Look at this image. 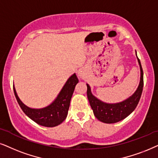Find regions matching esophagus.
I'll return each mask as SVG.
<instances>
[{"label":"esophagus","mask_w":158,"mask_h":158,"mask_svg":"<svg viewBox=\"0 0 158 158\" xmlns=\"http://www.w3.org/2000/svg\"><path fill=\"white\" fill-rule=\"evenodd\" d=\"M77 74L80 78H83L85 76V71L83 69H79L77 71Z\"/></svg>","instance_id":"esophagus-1"}]
</instances>
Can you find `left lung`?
I'll return each mask as SVG.
<instances>
[{"mask_svg": "<svg viewBox=\"0 0 158 158\" xmlns=\"http://www.w3.org/2000/svg\"><path fill=\"white\" fill-rule=\"evenodd\" d=\"M136 58L140 69V80L136 91L126 100L115 103H108L96 98L92 93L90 86L87 84V98L93 113L99 121L106 123H115L124 119L134 110L140 100L143 89V71L139 59Z\"/></svg>", "mask_w": 158, "mask_h": 158, "instance_id": "1", "label": "left lung"}]
</instances>
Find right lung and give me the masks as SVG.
Wrapping results in <instances>:
<instances>
[{
    "instance_id": "1",
    "label": "right lung",
    "mask_w": 158,
    "mask_h": 158,
    "mask_svg": "<svg viewBox=\"0 0 158 158\" xmlns=\"http://www.w3.org/2000/svg\"><path fill=\"white\" fill-rule=\"evenodd\" d=\"M79 79L74 73L67 79L57 97L48 106L41 108H32L26 106L14 91L19 105L25 114L37 124L45 127H55L60 125L66 118L71 97Z\"/></svg>"
}]
</instances>
